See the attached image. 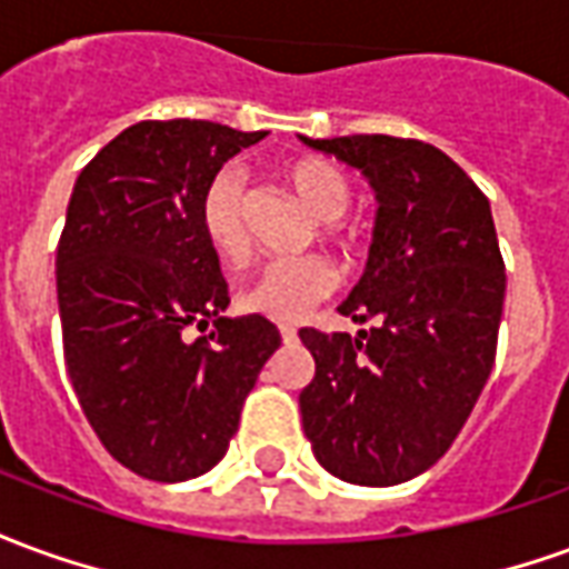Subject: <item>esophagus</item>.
<instances>
[{"mask_svg": "<svg viewBox=\"0 0 569 569\" xmlns=\"http://www.w3.org/2000/svg\"><path fill=\"white\" fill-rule=\"evenodd\" d=\"M280 338H283L286 345H292V341H298V329L296 326H280Z\"/></svg>", "mask_w": 569, "mask_h": 569, "instance_id": "1", "label": "esophagus"}]
</instances>
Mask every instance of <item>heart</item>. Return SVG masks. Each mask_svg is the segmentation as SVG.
<instances>
[{
  "label": "heart",
  "instance_id": "obj_1",
  "mask_svg": "<svg viewBox=\"0 0 569 569\" xmlns=\"http://www.w3.org/2000/svg\"><path fill=\"white\" fill-rule=\"evenodd\" d=\"M286 182L292 186L298 200L308 207L320 222V237L332 247H359L362 231L357 224L341 219L353 200V186L338 163L326 158H301L286 170ZM200 228L216 249V256L228 268L247 264L252 252V237L247 224V182L237 167H222L212 176L210 186L200 198ZM338 289V271L329 259L317 252L292 256V259H273L249 280L237 305L247 313L268 317V320L292 322L301 320L313 305H320Z\"/></svg>",
  "mask_w": 569,
  "mask_h": 569
}]
</instances>
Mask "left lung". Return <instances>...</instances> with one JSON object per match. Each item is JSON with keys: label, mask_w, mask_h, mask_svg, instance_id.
Returning a JSON list of instances; mask_svg holds the SVG:
<instances>
[{"label": "left lung", "mask_w": 569, "mask_h": 569, "mask_svg": "<svg viewBox=\"0 0 569 569\" xmlns=\"http://www.w3.org/2000/svg\"><path fill=\"white\" fill-rule=\"evenodd\" d=\"M369 176L378 219L341 305L357 338L301 329L317 362L301 423L322 469L366 488L427 472L451 448L497 357L506 264L481 188L436 146L383 133L308 140Z\"/></svg>", "instance_id": "8db88e82"}]
</instances>
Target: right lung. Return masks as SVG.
<instances>
[{
    "label": "right lung",
    "mask_w": 569,
    "mask_h": 569,
    "mask_svg": "<svg viewBox=\"0 0 569 569\" xmlns=\"http://www.w3.org/2000/svg\"><path fill=\"white\" fill-rule=\"evenodd\" d=\"M268 133L212 121H140L76 179L57 247L63 357L81 411L118 463L151 481L203 476L228 451L261 366L264 317L228 320V283L200 198ZM213 332L184 341L188 325Z\"/></svg>",
    "instance_id": "obj_1"
}]
</instances>
